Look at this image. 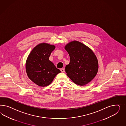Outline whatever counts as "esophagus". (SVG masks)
I'll use <instances>...</instances> for the list:
<instances>
[{"label":"esophagus","instance_id":"esophagus-1","mask_svg":"<svg viewBox=\"0 0 126 126\" xmlns=\"http://www.w3.org/2000/svg\"><path fill=\"white\" fill-rule=\"evenodd\" d=\"M61 71L62 73H64L65 72V69L64 68L61 69Z\"/></svg>","mask_w":126,"mask_h":126}]
</instances>
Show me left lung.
<instances>
[{
  "mask_svg": "<svg viewBox=\"0 0 126 126\" xmlns=\"http://www.w3.org/2000/svg\"><path fill=\"white\" fill-rule=\"evenodd\" d=\"M65 49L70 59L69 64L65 67L67 76L75 84L81 86L90 82L98 70V60L93 51L77 41L67 43Z\"/></svg>",
  "mask_w": 126,
  "mask_h": 126,
  "instance_id": "obj_1",
  "label": "left lung"
}]
</instances>
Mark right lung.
Here are the masks:
<instances>
[{
  "mask_svg": "<svg viewBox=\"0 0 126 126\" xmlns=\"http://www.w3.org/2000/svg\"><path fill=\"white\" fill-rule=\"evenodd\" d=\"M55 48L53 45L41 43L33 48L27 58L25 66L27 76L39 86L49 85L61 72L49 60Z\"/></svg>",
  "mask_w": 126,
  "mask_h": 126,
  "instance_id": "right-lung-1",
  "label": "right lung"
}]
</instances>
